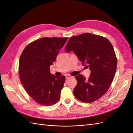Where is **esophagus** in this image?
Wrapping results in <instances>:
<instances>
[{
	"mask_svg": "<svg viewBox=\"0 0 133 133\" xmlns=\"http://www.w3.org/2000/svg\"><path fill=\"white\" fill-rule=\"evenodd\" d=\"M65 77H66V79H69V78H71L72 76H71V75H69V74H66V75H65Z\"/></svg>",
	"mask_w": 133,
	"mask_h": 133,
	"instance_id": "obj_1",
	"label": "esophagus"
}]
</instances>
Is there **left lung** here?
I'll return each mask as SVG.
<instances>
[{"label":"left lung","mask_w":133,"mask_h":133,"mask_svg":"<svg viewBox=\"0 0 133 133\" xmlns=\"http://www.w3.org/2000/svg\"><path fill=\"white\" fill-rule=\"evenodd\" d=\"M65 50L67 53L73 51L83 65L91 71L88 79L82 74L75 76V97L84 103L101 98L109 88L117 66V59L109 41L100 35L84 33L71 37Z\"/></svg>","instance_id":"1"}]
</instances>
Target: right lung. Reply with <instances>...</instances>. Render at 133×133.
<instances>
[{
    "label": "right lung",
    "mask_w": 133,
    "mask_h": 133,
    "mask_svg": "<svg viewBox=\"0 0 133 133\" xmlns=\"http://www.w3.org/2000/svg\"><path fill=\"white\" fill-rule=\"evenodd\" d=\"M68 38H42L25 48L19 59V73L24 89L35 102L44 106L57 103L64 87L65 76L50 74L60 49Z\"/></svg>",
    "instance_id": "add662e5"
}]
</instances>
